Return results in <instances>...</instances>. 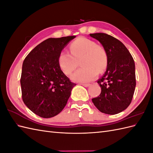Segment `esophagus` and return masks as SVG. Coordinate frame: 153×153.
<instances>
[{
	"mask_svg": "<svg viewBox=\"0 0 153 153\" xmlns=\"http://www.w3.org/2000/svg\"><path fill=\"white\" fill-rule=\"evenodd\" d=\"M81 85H82L83 86H84L85 87H89L90 85H91V84H89V83H82V84H81Z\"/></svg>",
	"mask_w": 153,
	"mask_h": 153,
	"instance_id": "34e87169",
	"label": "esophagus"
}]
</instances>
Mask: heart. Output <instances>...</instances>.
<instances>
[{
	"instance_id": "b5f03b06",
	"label": "heart",
	"mask_w": 153,
	"mask_h": 153,
	"mask_svg": "<svg viewBox=\"0 0 153 153\" xmlns=\"http://www.w3.org/2000/svg\"><path fill=\"white\" fill-rule=\"evenodd\" d=\"M70 49L72 54L65 51L60 53L59 64L64 73L70 75L80 62L82 67L71 76L74 82H89L97 77L98 72H103L107 68V51L94 41L81 37L70 44Z\"/></svg>"
}]
</instances>
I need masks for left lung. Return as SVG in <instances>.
<instances>
[{
  "label": "left lung",
  "mask_w": 153,
  "mask_h": 153,
  "mask_svg": "<svg viewBox=\"0 0 153 153\" xmlns=\"http://www.w3.org/2000/svg\"><path fill=\"white\" fill-rule=\"evenodd\" d=\"M90 36L100 42L108 56L107 69L97 81L101 93L92 101L102 113L115 115L126 109L132 102L136 85L134 60L117 38L105 33Z\"/></svg>",
  "instance_id": "left-lung-1"
}]
</instances>
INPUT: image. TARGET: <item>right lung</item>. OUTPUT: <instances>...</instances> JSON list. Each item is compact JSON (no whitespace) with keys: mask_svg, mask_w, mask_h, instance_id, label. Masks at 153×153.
<instances>
[{"mask_svg":"<svg viewBox=\"0 0 153 153\" xmlns=\"http://www.w3.org/2000/svg\"><path fill=\"white\" fill-rule=\"evenodd\" d=\"M75 38H48L36 46L23 61L20 79L23 101L43 118H51L62 111L76 85L59 64V54Z\"/></svg>","mask_w":153,"mask_h":153,"instance_id":"obj_1","label":"right lung"}]
</instances>
